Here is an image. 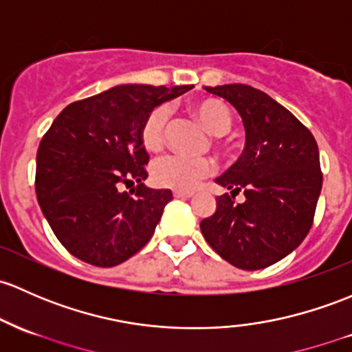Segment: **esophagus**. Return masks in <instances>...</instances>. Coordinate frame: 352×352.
Wrapping results in <instances>:
<instances>
[{
	"label": "esophagus",
	"instance_id": "obj_1",
	"mask_svg": "<svg viewBox=\"0 0 352 352\" xmlns=\"http://www.w3.org/2000/svg\"><path fill=\"white\" fill-rule=\"evenodd\" d=\"M194 195V192H188V190H173V197L177 199H190Z\"/></svg>",
	"mask_w": 352,
	"mask_h": 352
}]
</instances>
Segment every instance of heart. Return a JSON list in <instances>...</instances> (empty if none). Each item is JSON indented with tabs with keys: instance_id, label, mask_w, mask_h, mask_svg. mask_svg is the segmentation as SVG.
Instances as JSON below:
<instances>
[{
	"instance_id": "obj_1",
	"label": "heart",
	"mask_w": 352,
	"mask_h": 352,
	"mask_svg": "<svg viewBox=\"0 0 352 352\" xmlns=\"http://www.w3.org/2000/svg\"><path fill=\"white\" fill-rule=\"evenodd\" d=\"M190 111L199 123L212 135H224L232 124L229 106L221 99L202 98L190 104ZM168 113L164 106H157L146 114L140 128V138L148 151H158L165 143V129ZM214 172V164L209 158H192L184 155H166L151 166L153 180L162 187L175 190H192Z\"/></svg>"
}]
</instances>
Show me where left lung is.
I'll list each match as a JSON object with an SVG mask.
<instances>
[{
    "label": "left lung",
    "mask_w": 352,
    "mask_h": 352,
    "mask_svg": "<svg viewBox=\"0 0 352 352\" xmlns=\"http://www.w3.org/2000/svg\"><path fill=\"white\" fill-rule=\"evenodd\" d=\"M243 120L246 145L216 184L231 190L201 223L209 246L241 270H261L290 254L312 228L322 188L316 138L294 114L246 84L204 87ZM243 190L245 202L234 194Z\"/></svg>",
    "instance_id": "obj_1"
}]
</instances>
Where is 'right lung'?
<instances>
[{"mask_svg": "<svg viewBox=\"0 0 352 352\" xmlns=\"http://www.w3.org/2000/svg\"><path fill=\"white\" fill-rule=\"evenodd\" d=\"M192 86L123 84L62 111L36 153L40 209L65 250L89 265L116 266L138 253L172 201L143 184L148 153L140 128L151 109ZM137 184L129 195L119 187Z\"/></svg>", "mask_w": 352, "mask_h": 352, "instance_id": "obj_1", "label": "right lung"}]
</instances>
